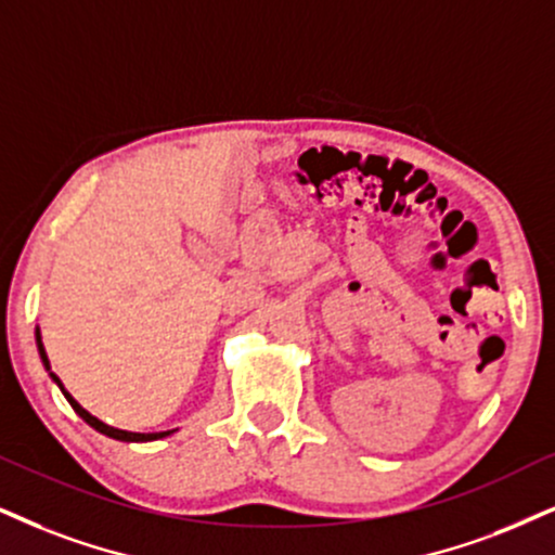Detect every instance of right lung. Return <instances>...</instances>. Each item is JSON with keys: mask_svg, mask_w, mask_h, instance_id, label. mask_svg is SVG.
Instances as JSON below:
<instances>
[{"mask_svg": "<svg viewBox=\"0 0 555 555\" xmlns=\"http://www.w3.org/2000/svg\"><path fill=\"white\" fill-rule=\"evenodd\" d=\"M36 339H38V352H40V360H43V365L48 367V371H51V365H48V358H46V350H43V341H40V332L36 334ZM51 378L59 383V388L61 391H64V396H66V401L72 403V409L74 412H77L81 420H85L89 427H94L98 429V433H102V435H107V437H113V440H122V442H146V440H159V437H167V435H172L175 429H167V433H149V435H141V433H126V429H115V427H111V424H105V422H100L98 416H92L87 412V409H81L77 401L72 399V393L66 391L64 386H61V380L56 378V375L51 373Z\"/></svg>", "mask_w": 555, "mask_h": 555, "instance_id": "obj_1", "label": "right lung"}]
</instances>
